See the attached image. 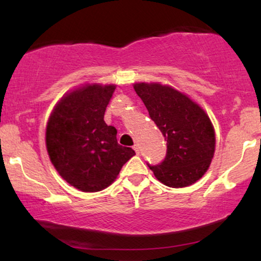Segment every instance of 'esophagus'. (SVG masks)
I'll use <instances>...</instances> for the list:
<instances>
[{
    "label": "esophagus",
    "instance_id": "obj_1",
    "mask_svg": "<svg viewBox=\"0 0 261 261\" xmlns=\"http://www.w3.org/2000/svg\"><path fill=\"white\" fill-rule=\"evenodd\" d=\"M134 149H135V151H136V154L140 155V152H141L140 145H138V144H135V145H134Z\"/></svg>",
    "mask_w": 261,
    "mask_h": 261
}]
</instances>
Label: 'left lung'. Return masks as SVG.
Listing matches in <instances>:
<instances>
[{"instance_id": "obj_1", "label": "left lung", "mask_w": 261, "mask_h": 261, "mask_svg": "<svg viewBox=\"0 0 261 261\" xmlns=\"http://www.w3.org/2000/svg\"><path fill=\"white\" fill-rule=\"evenodd\" d=\"M137 95L167 142L166 156L149 165L166 186L185 187L199 180L215 152V131L206 113L174 88L159 83H136Z\"/></svg>"}]
</instances>
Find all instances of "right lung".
<instances>
[{"mask_svg":"<svg viewBox=\"0 0 261 261\" xmlns=\"http://www.w3.org/2000/svg\"><path fill=\"white\" fill-rule=\"evenodd\" d=\"M116 86L76 89L55 107L46 127L52 165L65 181L83 192L106 189L135 155L117 142V130L103 120Z\"/></svg>","mask_w":261,"mask_h":261,"instance_id":"add662e5","label":"right lung"}]
</instances>
